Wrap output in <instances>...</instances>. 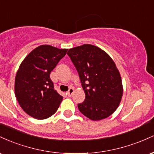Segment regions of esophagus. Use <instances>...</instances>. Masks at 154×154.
<instances>
[{"label":"esophagus","instance_id":"1","mask_svg":"<svg viewBox=\"0 0 154 154\" xmlns=\"http://www.w3.org/2000/svg\"><path fill=\"white\" fill-rule=\"evenodd\" d=\"M73 93H74V88H69V90L68 92H67L66 94H67V95H68V96L71 97L72 95H73Z\"/></svg>","mask_w":154,"mask_h":154}]
</instances>
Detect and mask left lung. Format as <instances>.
Here are the masks:
<instances>
[{"instance_id": "left-lung-1", "label": "left lung", "mask_w": 154, "mask_h": 154, "mask_svg": "<svg viewBox=\"0 0 154 154\" xmlns=\"http://www.w3.org/2000/svg\"><path fill=\"white\" fill-rule=\"evenodd\" d=\"M85 93L77 106L90 119L98 121L109 116L119 106L123 94L119 70L105 51L90 44L69 50Z\"/></svg>"}]
</instances>
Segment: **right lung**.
Masks as SVG:
<instances>
[{
    "instance_id": "right-lung-1",
    "label": "right lung",
    "mask_w": 154,
    "mask_h": 154,
    "mask_svg": "<svg viewBox=\"0 0 154 154\" xmlns=\"http://www.w3.org/2000/svg\"><path fill=\"white\" fill-rule=\"evenodd\" d=\"M68 49L40 45L26 56L15 78V95L28 115L44 119L55 114L63 97L54 89L50 74Z\"/></svg>"
}]
</instances>
